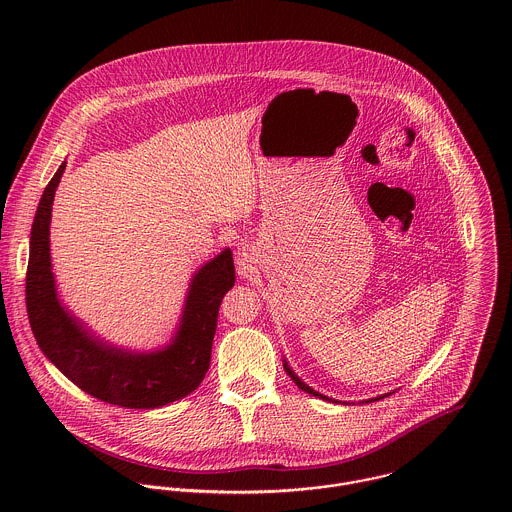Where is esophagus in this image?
I'll list each match as a JSON object with an SVG mask.
<instances>
[{"instance_id": "1", "label": "esophagus", "mask_w": 512, "mask_h": 512, "mask_svg": "<svg viewBox=\"0 0 512 512\" xmlns=\"http://www.w3.org/2000/svg\"><path fill=\"white\" fill-rule=\"evenodd\" d=\"M252 250L248 246H242L238 252H236V266H238V272L242 276H246L252 268Z\"/></svg>"}]
</instances>
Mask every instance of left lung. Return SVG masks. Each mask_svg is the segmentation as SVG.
Returning <instances> with one entry per match:
<instances>
[{
    "label": "left lung",
    "instance_id": "obj_1",
    "mask_svg": "<svg viewBox=\"0 0 512 512\" xmlns=\"http://www.w3.org/2000/svg\"><path fill=\"white\" fill-rule=\"evenodd\" d=\"M284 368H286V372H288V376L292 378L293 382L297 384V388H301L303 392H307V394H313V396H317V398H323V400H329L327 396H323V394H319V392H315L313 388H309L305 382H301V378L293 372L292 368L288 366V363H284ZM380 398H384V396H378V398H370V400H366V402H374V400H380Z\"/></svg>",
    "mask_w": 512,
    "mask_h": 512
}]
</instances>
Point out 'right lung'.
I'll list each match as a JSON object with an SVG mask.
<instances>
[{
  "instance_id": "1",
  "label": "right lung",
  "mask_w": 512,
  "mask_h": 512,
  "mask_svg": "<svg viewBox=\"0 0 512 512\" xmlns=\"http://www.w3.org/2000/svg\"><path fill=\"white\" fill-rule=\"evenodd\" d=\"M67 163L43 191L31 226L25 301L31 331L45 353L86 394L114 406L149 410L191 394L205 378L224 293L234 286L232 252L224 248L191 280L175 339L155 353H130L94 339L61 305L51 272L49 226Z\"/></svg>"
}]
</instances>
